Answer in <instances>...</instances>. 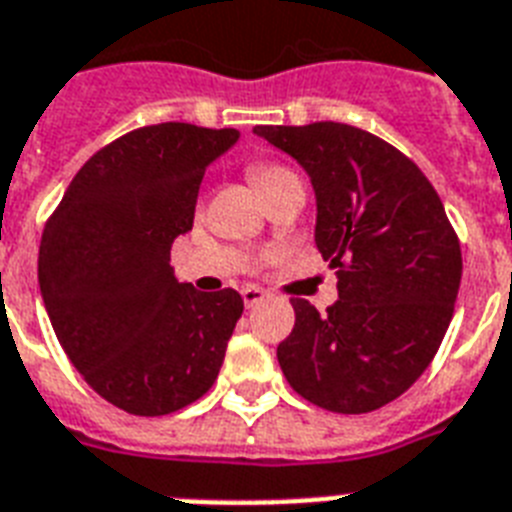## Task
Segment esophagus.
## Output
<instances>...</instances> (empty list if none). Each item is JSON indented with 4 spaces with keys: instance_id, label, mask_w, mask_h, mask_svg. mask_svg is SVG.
I'll return each mask as SVG.
<instances>
[{
    "instance_id": "1",
    "label": "esophagus",
    "mask_w": 512,
    "mask_h": 512,
    "mask_svg": "<svg viewBox=\"0 0 512 512\" xmlns=\"http://www.w3.org/2000/svg\"><path fill=\"white\" fill-rule=\"evenodd\" d=\"M241 297H244V305H247V308H255V305H260L265 297H268V292L260 287H244L241 289Z\"/></svg>"
}]
</instances>
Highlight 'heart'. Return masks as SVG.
Wrapping results in <instances>:
<instances>
[{
	"label": "heart",
	"mask_w": 512,
	"mask_h": 512,
	"mask_svg": "<svg viewBox=\"0 0 512 512\" xmlns=\"http://www.w3.org/2000/svg\"><path fill=\"white\" fill-rule=\"evenodd\" d=\"M292 177H295V172L273 162H260L249 167V180L255 183V188L263 193V196L265 193H271L273 188H279L281 183L292 180Z\"/></svg>",
	"instance_id": "1"
}]
</instances>
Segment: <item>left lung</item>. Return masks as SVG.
<instances>
[{
  "instance_id": "8db88e82",
  "label": "left lung",
  "mask_w": 512,
  "mask_h": 512,
  "mask_svg": "<svg viewBox=\"0 0 512 512\" xmlns=\"http://www.w3.org/2000/svg\"><path fill=\"white\" fill-rule=\"evenodd\" d=\"M255 135L311 177L316 247L340 279L327 313L292 300L281 372L321 409L374 412L412 388L444 340L462 279L457 233L420 167L372 132L316 122Z\"/></svg>"
}]
</instances>
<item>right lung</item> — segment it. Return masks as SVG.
Here are the masks:
<instances>
[{"label": "right lung", "instance_id": "add662e5", "mask_svg": "<svg viewBox=\"0 0 512 512\" xmlns=\"http://www.w3.org/2000/svg\"><path fill=\"white\" fill-rule=\"evenodd\" d=\"M239 130L164 122L100 148L39 244V289L60 345L95 393L140 417L212 388L241 319L236 289L175 279L172 241L193 228L204 170Z\"/></svg>", "mask_w": 512, "mask_h": 512}]
</instances>
